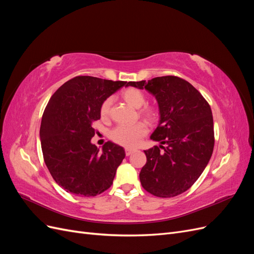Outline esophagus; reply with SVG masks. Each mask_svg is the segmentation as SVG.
<instances>
[{
  "instance_id": "obj_1",
  "label": "esophagus",
  "mask_w": 254,
  "mask_h": 254,
  "mask_svg": "<svg viewBox=\"0 0 254 254\" xmlns=\"http://www.w3.org/2000/svg\"><path fill=\"white\" fill-rule=\"evenodd\" d=\"M134 151H135L134 149H130V148H126V149H125V153H126V156H130V155H132V153H133Z\"/></svg>"
}]
</instances>
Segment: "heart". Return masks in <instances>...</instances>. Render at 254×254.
<instances>
[{
    "label": "heart",
    "instance_id": "1",
    "mask_svg": "<svg viewBox=\"0 0 254 254\" xmlns=\"http://www.w3.org/2000/svg\"><path fill=\"white\" fill-rule=\"evenodd\" d=\"M122 98L134 109H140L146 104V97L142 91L128 88L125 91L122 92ZM112 105V98L109 97L105 99L101 106V118L103 120H107L109 118L110 109ZM140 114L142 117L147 120L149 123L156 122L158 119V110L153 107H145V108L140 110ZM147 133V127L143 123H137L132 126H118L115 127L110 132L111 140L120 145L125 146V147H134L137 143L140 142L143 136Z\"/></svg>",
    "mask_w": 254,
    "mask_h": 254
}]
</instances>
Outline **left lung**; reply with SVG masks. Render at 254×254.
I'll use <instances>...</instances> for the list:
<instances>
[{
  "label": "left lung",
  "instance_id": "1",
  "mask_svg": "<svg viewBox=\"0 0 254 254\" xmlns=\"http://www.w3.org/2000/svg\"><path fill=\"white\" fill-rule=\"evenodd\" d=\"M127 86L148 91L159 106V124L150 139L160 145L144 150L147 161L140 173L142 187L157 197L178 196L193 186L211 159V107L190 82L176 76L129 81Z\"/></svg>",
  "mask_w": 254,
  "mask_h": 254
}]
</instances>
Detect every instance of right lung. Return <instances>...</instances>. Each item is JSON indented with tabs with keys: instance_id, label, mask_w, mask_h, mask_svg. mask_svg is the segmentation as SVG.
<instances>
[{
	"instance_id": "obj_1",
	"label": "right lung",
	"mask_w": 254,
	"mask_h": 254,
	"mask_svg": "<svg viewBox=\"0 0 254 254\" xmlns=\"http://www.w3.org/2000/svg\"><path fill=\"white\" fill-rule=\"evenodd\" d=\"M127 81L77 76L52 95L44 110L40 140L44 162L67 193L92 197L108 190L125 158L122 146L107 142L99 150L91 139L101 106Z\"/></svg>"
}]
</instances>
